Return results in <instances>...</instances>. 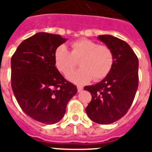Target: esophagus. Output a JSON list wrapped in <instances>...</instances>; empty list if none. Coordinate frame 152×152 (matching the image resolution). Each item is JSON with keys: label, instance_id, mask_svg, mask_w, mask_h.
<instances>
[{"label": "esophagus", "instance_id": "obj_1", "mask_svg": "<svg viewBox=\"0 0 152 152\" xmlns=\"http://www.w3.org/2000/svg\"><path fill=\"white\" fill-rule=\"evenodd\" d=\"M77 90H78V92H80V91H83V88L80 87V86H78V87H77Z\"/></svg>", "mask_w": 152, "mask_h": 152}]
</instances>
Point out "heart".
Here are the masks:
<instances>
[{
	"mask_svg": "<svg viewBox=\"0 0 152 152\" xmlns=\"http://www.w3.org/2000/svg\"><path fill=\"white\" fill-rule=\"evenodd\" d=\"M71 52L64 45H61L54 53L55 64L62 73H67L75 68L80 61L81 68L66 75L69 80L83 83L91 80L99 81L105 78L110 72L113 64V54L106 45L82 39L71 44Z\"/></svg>",
	"mask_w": 152,
	"mask_h": 152,
	"instance_id": "obj_1",
	"label": "heart"
}]
</instances>
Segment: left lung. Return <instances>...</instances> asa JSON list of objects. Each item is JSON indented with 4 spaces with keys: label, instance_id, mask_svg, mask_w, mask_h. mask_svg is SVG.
Returning a JSON list of instances; mask_svg holds the SVG:
<instances>
[{
    "label": "left lung",
    "instance_id": "obj_1",
    "mask_svg": "<svg viewBox=\"0 0 152 152\" xmlns=\"http://www.w3.org/2000/svg\"><path fill=\"white\" fill-rule=\"evenodd\" d=\"M98 39L112 50L113 64L102 80L83 88L92 96L86 113L94 122L107 125L121 119L132 105L139 83V61L125 41L110 34L99 35Z\"/></svg>",
    "mask_w": 152,
    "mask_h": 152
}]
</instances>
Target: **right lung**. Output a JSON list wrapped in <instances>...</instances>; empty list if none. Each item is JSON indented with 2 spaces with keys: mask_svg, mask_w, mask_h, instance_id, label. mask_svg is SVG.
Returning a JSON list of instances; mask_svg holds the SVG:
<instances>
[{
  "mask_svg": "<svg viewBox=\"0 0 152 152\" xmlns=\"http://www.w3.org/2000/svg\"><path fill=\"white\" fill-rule=\"evenodd\" d=\"M66 41L59 34L39 32L22 42L11 59V83L18 103L30 118L46 125L64 117L77 93L55 66V50Z\"/></svg>",
  "mask_w": 152,
  "mask_h": 152,
  "instance_id": "obj_1",
  "label": "right lung"
}]
</instances>
